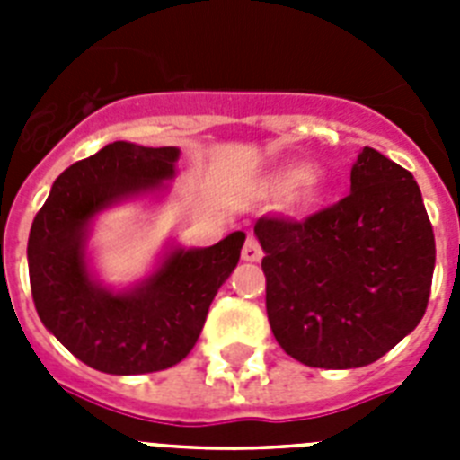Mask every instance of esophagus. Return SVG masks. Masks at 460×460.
I'll return each mask as SVG.
<instances>
[{
	"mask_svg": "<svg viewBox=\"0 0 460 460\" xmlns=\"http://www.w3.org/2000/svg\"><path fill=\"white\" fill-rule=\"evenodd\" d=\"M242 258L246 260V262H260V260H262V246H260V242L255 234H249V237H246V242H243Z\"/></svg>",
	"mask_w": 460,
	"mask_h": 460,
	"instance_id": "esophagus-1",
	"label": "esophagus"
}]
</instances>
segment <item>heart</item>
Here are the masks:
<instances>
[{"label": "heart", "instance_id": "obj_1", "mask_svg": "<svg viewBox=\"0 0 460 460\" xmlns=\"http://www.w3.org/2000/svg\"><path fill=\"white\" fill-rule=\"evenodd\" d=\"M271 186L279 193H286V190L295 189V202L302 209L320 207L324 202V198H327V181H324L323 174L302 164L288 165V168L279 170L274 174Z\"/></svg>", "mask_w": 460, "mask_h": 460}]
</instances>
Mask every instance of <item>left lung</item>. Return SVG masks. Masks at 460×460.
<instances>
[{
    "label": "left lung",
    "mask_w": 460,
    "mask_h": 460,
    "mask_svg": "<svg viewBox=\"0 0 460 460\" xmlns=\"http://www.w3.org/2000/svg\"><path fill=\"white\" fill-rule=\"evenodd\" d=\"M350 193L304 221L265 214L267 318L283 350L313 368H359L424 318L436 237L412 174L371 147Z\"/></svg>",
    "instance_id": "obj_1"
}]
</instances>
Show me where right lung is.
<instances>
[{
  "mask_svg": "<svg viewBox=\"0 0 460 460\" xmlns=\"http://www.w3.org/2000/svg\"><path fill=\"white\" fill-rule=\"evenodd\" d=\"M177 158V147L110 142L57 177L31 223L27 260L36 313L68 352L96 371L137 376L180 364L239 262L246 234L233 233L209 249H174L131 292L115 295L89 279V221L112 202L170 180Z\"/></svg>",
  "mask_w": 460,
  "mask_h": 460,
  "instance_id": "add662e5",
  "label": "right lung"
}]
</instances>
